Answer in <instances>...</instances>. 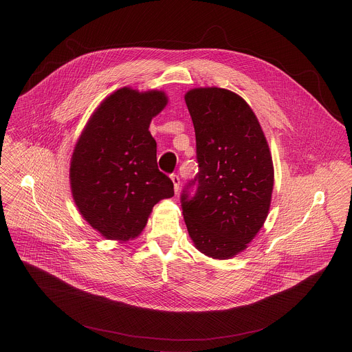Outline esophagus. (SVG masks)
I'll return each instance as SVG.
<instances>
[{"label": "esophagus", "instance_id": "obj_1", "mask_svg": "<svg viewBox=\"0 0 352 352\" xmlns=\"http://www.w3.org/2000/svg\"><path fill=\"white\" fill-rule=\"evenodd\" d=\"M170 179H172V183H173V190H175V192L177 194L179 187H180V177H179L177 175H172Z\"/></svg>", "mask_w": 352, "mask_h": 352}]
</instances>
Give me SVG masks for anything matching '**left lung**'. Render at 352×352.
<instances>
[{"instance_id":"obj_1","label":"left lung","mask_w":352,"mask_h":352,"mask_svg":"<svg viewBox=\"0 0 352 352\" xmlns=\"http://www.w3.org/2000/svg\"><path fill=\"white\" fill-rule=\"evenodd\" d=\"M184 100L199 162L195 197L182 195L184 221L198 251L232 258L248 248L267 219L274 188L271 151L254 112L237 94L194 88Z\"/></svg>"}]
</instances>
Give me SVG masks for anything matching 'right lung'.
<instances>
[{
  "instance_id": "obj_1",
  "label": "right lung",
  "mask_w": 352,
  "mask_h": 352,
  "mask_svg": "<svg viewBox=\"0 0 352 352\" xmlns=\"http://www.w3.org/2000/svg\"><path fill=\"white\" fill-rule=\"evenodd\" d=\"M168 104L162 91L120 88L91 115L70 160V188L82 218L107 240H134L154 204L173 197L158 170L151 119Z\"/></svg>"
}]
</instances>
